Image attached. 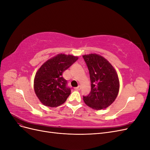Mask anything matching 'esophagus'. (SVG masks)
Returning a JSON list of instances; mask_svg holds the SVG:
<instances>
[{"label": "esophagus", "mask_w": 150, "mask_h": 150, "mask_svg": "<svg viewBox=\"0 0 150 150\" xmlns=\"http://www.w3.org/2000/svg\"><path fill=\"white\" fill-rule=\"evenodd\" d=\"M74 89H75V90H78V91H79V90H81V86H78V87L75 88H74Z\"/></svg>", "instance_id": "obj_1"}]
</instances>
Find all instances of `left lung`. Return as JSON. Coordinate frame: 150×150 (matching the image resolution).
Listing matches in <instances>:
<instances>
[{"mask_svg":"<svg viewBox=\"0 0 150 150\" xmlns=\"http://www.w3.org/2000/svg\"><path fill=\"white\" fill-rule=\"evenodd\" d=\"M88 66L91 89L83 96L84 103L94 110H100L115 101L120 89L118 76L115 68L105 58L96 54L83 56Z\"/></svg>","mask_w":150,"mask_h":150,"instance_id":"left-lung-1","label":"left lung"}]
</instances>
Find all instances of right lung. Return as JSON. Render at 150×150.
<instances>
[{
  "label": "right lung",
  "instance_id": "add662e5",
  "mask_svg": "<svg viewBox=\"0 0 150 150\" xmlns=\"http://www.w3.org/2000/svg\"><path fill=\"white\" fill-rule=\"evenodd\" d=\"M78 57L58 54L41 66L34 78V91L44 105L57 107L64 103L71 94L62 72L68 69Z\"/></svg>",
  "mask_w": 150,
  "mask_h": 150
}]
</instances>
